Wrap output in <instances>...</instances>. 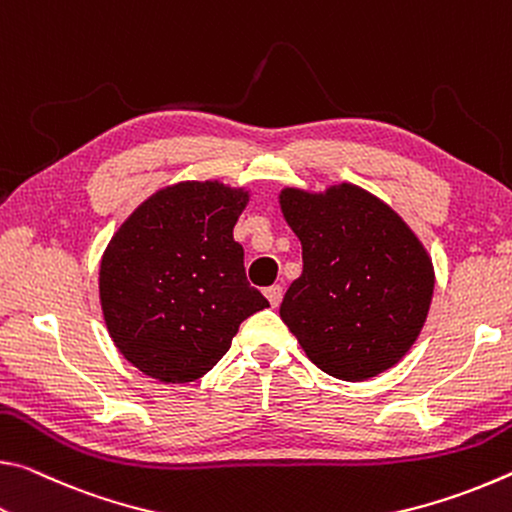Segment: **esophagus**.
Here are the masks:
<instances>
[{
	"label": "esophagus",
	"instance_id": "34e87169",
	"mask_svg": "<svg viewBox=\"0 0 512 512\" xmlns=\"http://www.w3.org/2000/svg\"><path fill=\"white\" fill-rule=\"evenodd\" d=\"M265 297L270 299V304L276 308V306L281 304V299H283V288H281V286H276V283H274V286L265 288Z\"/></svg>",
	"mask_w": 512,
	"mask_h": 512
}]
</instances>
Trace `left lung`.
I'll return each mask as SVG.
<instances>
[{
	"mask_svg": "<svg viewBox=\"0 0 512 512\" xmlns=\"http://www.w3.org/2000/svg\"><path fill=\"white\" fill-rule=\"evenodd\" d=\"M281 211L304 270L281 301L306 356L342 381L390 370L420 335L433 297L431 258L406 222L363 188H286Z\"/></svg>",
	"mask_w": 512,
	"mask_h": 512,
	"instance_id": "obj_1",
	"label": "left lung"
}]
</instances>
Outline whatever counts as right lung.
<instances>
[{
	"instance_id": "add662e5",
	"label": "right lung",
	"mask_w": 512,
	"mask_h": 512,
	"mask_svg": "<svg viewBox=\"0 0 512 512\" xmlns=\"http://www.w3.org/2000/svg\"><path fill=\"white\" fill-rule=\"evenodd\" d=\"M245 190L186 181L158 190L131 213L99 265L108 333L152 379L188 383L231 347L238 326L270 306L245 274L233 226Z\"/></svg>"
}]
</instances>
